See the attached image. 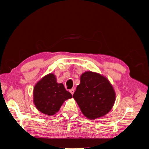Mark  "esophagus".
<instances>
[{
  "instance_id": "obj_1",
  "label": "esophagus",
  "mask_w": 149,
  "mask_h": 149,
  "mask_svg": "<svg viewBox=\"0 0 149 149\" xmlns=\"http://www.w3.org/2000/svg\"><path fill=\"white\" fill-rule=\"evenodd\" d=\"M70 92L71 93V94H72V95H73L74 92V89H70Z\"/></svg>"
}]
</instances>
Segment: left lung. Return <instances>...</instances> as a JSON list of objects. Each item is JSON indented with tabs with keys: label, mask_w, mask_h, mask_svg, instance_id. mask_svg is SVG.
Returning <instances> with one entry per match:
<instances>
[{
	"label": "left lung",
	"mask_w": 149,
	"mask_h": 149,
	"mask_svg": "<svg viewBox=\"0 0 149 149\" xmlns=\"http://www.w3.org/2000/svg\"><path fill=\"white\" fill-rule=\"evenodd\" d=\"M73 98L83 115L94 120L106 115L113 107L116 93L106 76L91 71H85L80 77Z\"/></svg>",
	"instance_id": "8db88e82"
}]
</instances>
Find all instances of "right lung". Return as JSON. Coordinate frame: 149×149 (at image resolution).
I'll return each mask as SVG.
<instances>
[{
	"label": "right lung",
	"instance_id": "obj_1",
	"mask_svg": "<svg viewBox=\"0 0 149 149\" xmlns=\"http://www.w3.org/2000/svg\"><path fill=\"white\" fill-rule=\"evenodd\" d=\"M33 103L42 113L48 116L55 114L63 102L72 98L62 83H58L56 76L49 73L36 83L33 91Z\"/></svg>",
	"mask_w": 149,
	"mask_h": 149
}]
</instances>
